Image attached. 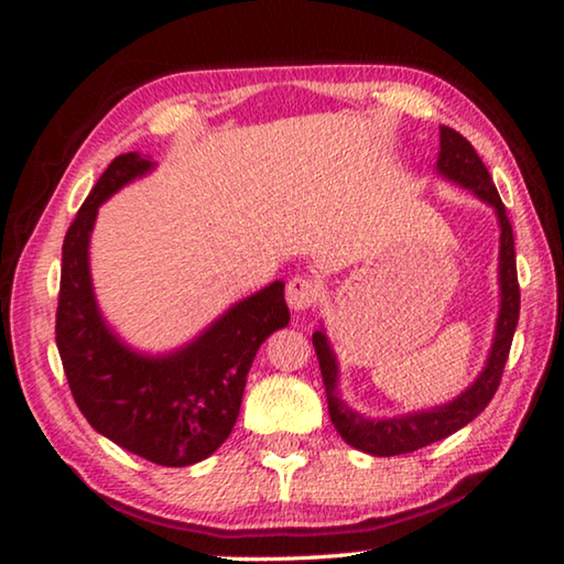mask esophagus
<instances>
[{"instance_id":"1","label":"esophagus","mask_w":564,"mask_h":564,"mask_svg":"<svg viewBox=\"0 0 564 564\" xmlns=\"http://www.w3.org/2000/svg\"><path fill=\"white\" fill-rule=\"evenodd\" d=\"M288 303L292 311H311V307H315V303H318L321 297V288L318 282H313L311 276H292V280L288 282Z\"/></svg>"}]
</instances>
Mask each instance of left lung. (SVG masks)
<instances>
[{"label": "left lung", "mask_w": 564, "mask_h": 564, "mask_svg": "<svg viewBox=\"0 0 564 564\" xmlns=\"http://www.w3.org/2000/svg\"><path fill=\"white\" fill-rule=\"evenodd\" d=\"M438 138H442V151H438V172L449 176L452 182H459L462 187L473 189L480 195L485 203L496 207L500 220V315L496 328V344L490 349L488 367L477 377V382L467 392L454 400L449 405L434 408L426 413L403 415V419L390 421H367L359 413H354L338 400L336 392V359L334 351L323 336V330L313 334V346L318 354V365L323 375V384H326V400H328V415L338 434L344 436L346 444L354 449H361L375 457H395V454H408L423 446L446 438L454 431L467 426L469 421L477 419L488 403L496 395L500 377H503L508 351H511V341L516 334V323H519L521 311V290H519V274H516V251H513V228L508 220V213L500 195L492 184V176L485 169L482 159L477 156L475 145L467 141L465 135L449 126L438 128Z\"/></svg>", "instance_id": "left-lung-1"}]
</instances>
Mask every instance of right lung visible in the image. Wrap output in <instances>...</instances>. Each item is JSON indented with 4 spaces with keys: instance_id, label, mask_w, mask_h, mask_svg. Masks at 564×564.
Masks as SVG:
<instances>
[{
    "instance_id": "obj_1",
    "label": "right lung",
    "mask_w": 564,
    "mask_h": 564,
    "mask_svg": "<svg viewBox=\"0 0 564 564\" xmlns=\"http://www.w3.org/2000/svg\"><path fill=\"white\" fill-rule=\"evenodd\" d=\"M151 161L120 153L84 199L64 238L56 344L84 419L122 449L161 467L210 457L234 431L251 361L290 321L284 284L274 282L169 357H138L99 318L89 280V234L97 207Z\"/></svg>"
}]
</instances>
